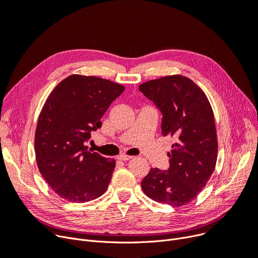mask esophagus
Returning <instances> with one entry per match:
<instances>
[{
  "label": "esophagus",
  "instance_id": "1",
  "mask_svg": "<svg viewBox=\"0 0 258 258\" xmlns=\"http://www.w3.org/2000/svg\"><path fill=\"white\" fill-rule=\"evenodd\" d=\"M133 156H131V155H126V154H121V155H119L117 158L118 159H120V161H129V159H131Z\"/></svg>",
  "mask_w": 258,
  "mask_h": 258
}]
</instances>
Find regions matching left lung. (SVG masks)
I'll return each mask as SVG.
<instances>
[{
    "instance_id": "left-lung-1",
    "label": "left lung",
    "mask_w": 258,
    "mask_h": 258,
    "mask_svg": "<svg viewBox=\"0 0 258 258\" xmlns=\"http://www.w3.org/2000/svg\"><path fill=\"white\" fill-rule=\"evenodd\" d=\"M140 91L163 114L162 134L174 138L167 171L151 168L142 180L151 200L173 207L192 202L211 177L217 161L213 110L192 80L168 76L140 85Z\"/></svg>"
}]
</instances>
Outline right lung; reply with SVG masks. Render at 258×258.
<instances>
[{"mask_svg": "<svg viewBox=\"0 0 258 258\" xmlns=\"http://www.w3.org/2000/svg\"><path fill=\"white\" fill-rule=\"evenodd\" d=\"M125 87L97 77L72 75L58 83L39 115L34 151L40 173L66 201L86 203L103 195L115 161L86 146L91 131Z\"/></svg>", "mask_w": 258, "mask_h": 258, "instance_id": "1", "label": "right lung"}]
</instances>
